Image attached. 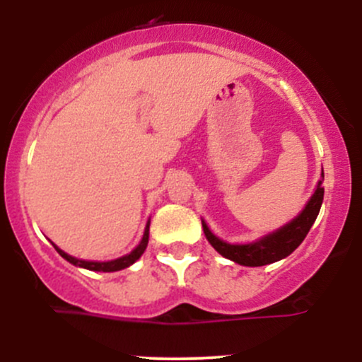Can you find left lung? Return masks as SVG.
<instances>
[{
	"label": "left lung",
	"mask_w": 362,
	"mask_h": 362,
	"mask_svg": "<svg viewBox=\"0 0 362 362\" xmlns=\"http://www.w3.org/2000/svg\"><path fill=\"white\" fill-rule=\"evenodd\" d=\"M322 180H323V170H322ZM322 180L318 182L317 190L311 195L308 204L301 211L298 218L279 228L274 233L264 236V238L257 240V242L245 243V245H231L223 242L216 236L213 231L207 228V224L202 221L204 228V235L216 252L221 253L226 259L236 262L240 265H247V267H260V265L272 264L281 259H286L289 253H293L300 247L305 236L308 235L310 228L313 226L315 219L320 213V207L323 202V187Z\"/></svg>",
	"instance_id": "left-lung-1"
}]
</instances>
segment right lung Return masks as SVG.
I'll return each mask as SVG.
<instances>
[{"instance_id":"1","label":"right lung","mask_w":362,"mask_h":362,"mask_svg":"<svg viewBox=\"0 0 362 362\" xmlns=\"http://www.w3.org/2000/svg\"><path fill=\"white\" fill-rule=\"evenodd\" d=\"M148 240H149V221H148V224H146V228H144L143 240H141L138 247H136L134 250H132L131 253H127V255L120 257V259L110 260V262H88V260H80V259H74V257H71V255H68V253H66V252H62L61 248L56 247V245H54V248H56L57 253H59L62 259L68 260L69 264L78 265V267L88 269V271H95V272H115V271H122V269H126V267H129V265L134 264V262L138 260L141 255H143L144 250H146Z\"/></svg>"}]
</instances>
